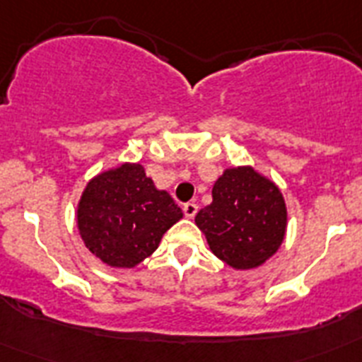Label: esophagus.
I'll use <instances>...</instances> for the list:
<instances>
[{
  "instance_id": "34e87169",
  "label": "esophagus",
  "mask_w": 362,
  "mask_h": 362,
  "mask_svg": "<svg viewBox=\"0 0 362 362\" xmlns=\"http://www.w3.org/2000/svg\"><path fill=\"white\" fill-rule=\"evenodd\" d=\"M183 212L187 217H194L197 214V204L194 203V201H190V203H185L183 204Z\"/></svg>"
}]
</instances>
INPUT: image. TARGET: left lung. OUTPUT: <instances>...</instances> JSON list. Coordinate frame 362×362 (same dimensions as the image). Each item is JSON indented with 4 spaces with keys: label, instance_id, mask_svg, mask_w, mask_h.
I'll return each mask as SVG.
<instances>
[{
    "label": "left lung",
    "instance_id": "obj_1",
    "mask_svg": "<svg viewBox=\"0 0 362 362\" xmlns=\"http://www.w3.org/2000/svg\"><path fill=\"white\" fill-rule=\"evenodd\" d=\"M212 197L196 225L221 261L248 270L276 254L286 230V206L276 185L250 166H239L217 179Z\"/></svg>",
    "mask_w": 362,
    "mask_h": 362
}]
</instances>
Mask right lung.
<instances>
[{"label": "right lung", "instance_id": "obj_1", "mask_svg": "<svg viewBox=\"0 0 362 362\" xmlns=\"http://www.w3.org/2000/svg\"><path fill=\"white\" fill-rule=\"evenodd\" d=\"M183 217L170 194L158 190L141 165H121L86 185L78 226L86 248L108 267L132 268Z\"/></svg>", "mask_w": 362, "mask_h": 362}]
</instances>
